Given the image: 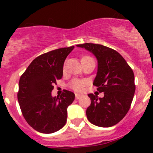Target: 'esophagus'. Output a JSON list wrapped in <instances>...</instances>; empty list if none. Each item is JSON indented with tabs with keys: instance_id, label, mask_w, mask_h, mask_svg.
Returning a JSON list of instances; mask_svg holds the SVG:
<instances>
[{
	"instance_id": "esophagus-1",
	"label": "esophagus",
	"mask_w": 153,
	"mask_h": 153,
	"mask_svg": "<svg viewBox=\"0 0 153 153\" xmlns=\"http://www.w3.org/2000/svg\"><path fill=\"white\" fill-rule=\"evenodd\" d=\"M82 95L81 94H75V98L76 99H79V98H81Z\"/></svg>"
}]
</instances>
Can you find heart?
<instances>
[{
    "label": "heart",
    "mask_w": 153,
    "mask_h": 153,
    "mask_svg": "<svg viewBox=\"0 0 153 153\" xmlns=\"http://www.w3.org/2000/svg\"><path fill=\"white\" fill-rule=\"evenodd\" d=\"M88 57L89 56H87V55H85V56H83V57L82 58V59H86V58H88ZM84 85H85V82L82 81V80H74V81L71 82L72 88L76 91H82Z\"/></svg>",
    "instance_id": "b5f03b06"
}]
</instances>
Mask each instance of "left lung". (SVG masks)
Segmentation results:
<instances>
[{
  "mask_svg": "<svg viewBox=\"0 0 153 153\" xmlns=\"http://www.w3.org/2000/svg\"><path fill=\"white\" fill-rule=\"evenodd\" d=\"M77 47L85 48L98 59V72L93 85L103 98L89 94L91 105L86 109L89 121L99 127H110L121 121L130 108L135 93L134 74L117 51L101 44L86 43Z\"/></svg>",
  "mask_w": 153,
  "mask_h": 153,
  "instance_id": "1",
  "label": "left lung"
}]
</instances>
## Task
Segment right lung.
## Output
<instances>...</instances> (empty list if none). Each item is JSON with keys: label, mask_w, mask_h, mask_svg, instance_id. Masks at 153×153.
<instances>
[{"label": "right lung", "mask_w": 153, "mask_h": 153, "mask_svg": "<svg viewBox=\"0 0 153 153\" xmlns=\"http://www.w3.org/2000/svg\"><path fill=\"white\" fill-rule=\"evenodd\" d=\"M74 48L39 55L20 77L17 94L20 109L27 124L39 133H55L67 122V107L74 102V94L65 90L56 98L51 91L56 80L62 79L64 61Z\"/></svg>", "instance_id": "obj_1"}]
</instances>
